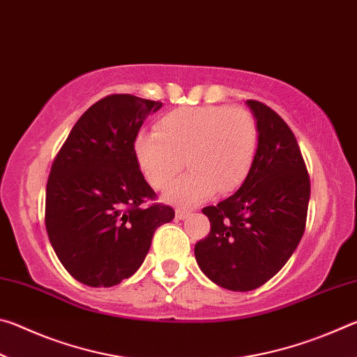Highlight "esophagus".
I'll list each match as a JSON object with an SVG mask.
<instances>
[{
  "label": "esophagus",
  "mask_w": 357,
  "mask_h": 357,
  "mask_svg": "<svg viewBox=\"0 0 357 357\" xmlns=\"http://www.w3.org/2000/svg\"><path fill=\"white\" fill-rule=\"evenodd\" d=\"M174 214H176V219H178V220H184L185 217L190 214V211L183 209V208H178L176 211H174Z\"/></svg>",
  "instance_id": "34e87169"
}]
</instances>
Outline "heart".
I'll list each match as a JSON object with an SVG mask.
<instances>
[{
	"mask_svg": "<svg viewBox=\"0 0 357 357\" xmlns=\"http://www.w3.org/2000/svg\"><path fill=\"white\" fill-rule=\"evenodd\" d=\"M259 129L243 107H183L165 113L155 132L134 140L138 167L148 183L164 189L184 164L190 168L168 187L165 200L192 206L214 190L227 193L243 184L255 160Z\"/></svg>",
	"mask_w": 357,
	"mask_h": 357,
	"instance_id": "heart-1",
	"label": "heart"
}]
</instances>
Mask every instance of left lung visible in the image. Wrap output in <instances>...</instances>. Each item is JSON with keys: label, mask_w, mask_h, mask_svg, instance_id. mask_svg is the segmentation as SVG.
<instances>
[{"label": "left lung", "mask_w": 357, "mask_h": 357, "mask_svg": "<svg viewBox=\"0 0 357 357\" xmlns=\"http://www.w3.org/2000/svg\"><path fill=\"white\" fill-rule=\"evenodd\" d=\"M259 129L255 160L231 197L203 208L211 231L195 244L208 279L250 291L279 273L304 234L310 178L296 137L274 110L247 100Z\"/></svg>", "instance_id": "1"}]
</instances>
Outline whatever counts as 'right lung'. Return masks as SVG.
I'll use <instances>...</instances> for the list:
<instances>
[{
    "label": "right lung",
    "mask_w": 357,
    "mask_h": 357,
    "mask_svg": "<svg viewBox=\"0 0 357 357\" xmlns=\"http://www.w3.org/2000/svg\"><path fill=\"white\" fill-rule=\"evenodd\" d=\"M162 102L113 94L96 102L72 128L53 160L45 227L59 261L88 287H113L134 275L157 227L174 219L155 197L134 153L143 121Z\"/></svg>",
    "instance_id": "right-lung-1"
}]
</instances>
